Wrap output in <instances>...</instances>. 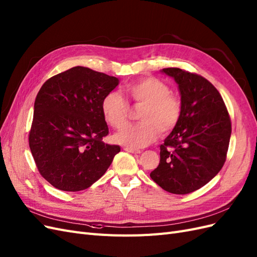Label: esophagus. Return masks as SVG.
Listing matches in <instances>:
<instances>
[{
  "instance_id": "1",
  "label": "esophagus",
  "mask_w": 257,
  "mask_h": 257,
  "mask_svg": "<svg viewBox=\"0 0 257 257\" xmlns=\"http://www.w3.org/2000/svg\"><path fill=\"white\" fill-rule=\"evenodd\" d=\"M125 151L131 154H141V151L138 150V148H134V147H125Z\"/></svg>"
}]
</instances>
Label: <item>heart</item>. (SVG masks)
<instances>
[{"instance_id":"obj_1","label":"heart","mask_w":257,"mask_h":257,"mask_svg":"<svg viewBox=\"0 0 257 257\" xmlns=\"http://www.w3.org/2000/svg\"><path fill=\"white\" fill-rule=\"evenodd\" d=\"M125 92L136 106H142L137 125H128L114 136L118 144L129 147H144L153 143L160 135H168L177 126L183 112L180 98L171 93V88L161 80L148 77L126 85ZM129 103L119 93L109 92L102 98L103 118L115 129L126 125Z\"/></svg>"}]
</instances>
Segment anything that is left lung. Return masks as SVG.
I'll return each mask as SVG.
<instances>
[{
    "instance_id": "obj_1",
    "label": "left lung",
    "mask_w": 257,
    "mask_h": 257,
    "mask_svg": "<svg viewBox=\"0 0 257 257\" xmlns=\"http://www.w3.org/2000/svg\"><path fill=\"white\" fill-rule=\"evenodd\" d=\"M162 72L178 84L183 112L160 145V163L151 177L165 191L188 194L209 183L224 165L230 117L218 89L204 77L174 67Z\"/></svg>"
}]
</instances>
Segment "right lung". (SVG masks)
<instances>
[{"label":"right lung","instance_id":"add662e5","mask_svg":"<svg viewBox=\"0 0 257 257\" xmlns=\"http://www.w3.org/2000/svg\"><path fill=\"white\" fill-rule=\"evenodd\" d=\"M118 79L82 66L48 79L39 89L29 145L40 175L62 191L87 189L110 167L118 145L104 143L109 128L101 101Z\"/></svg>","mask_w":257,"mask_h":257}]
</instances>
